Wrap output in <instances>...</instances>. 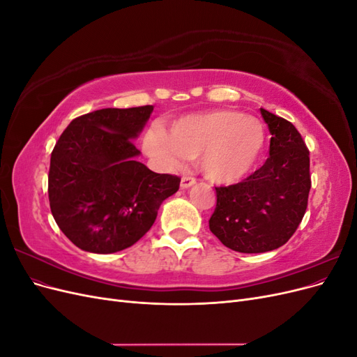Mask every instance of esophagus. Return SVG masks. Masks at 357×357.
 <instances>
[{
    "mask_svg": "<svg viewBox=\"0 0 357 357\" xmlns=\"http://www.w3.org/2000/svg\"><path fill=\"white\" fill-rule=\"evenodd\" d=\"M195 183H197V180L193 178V177H190V176H183V177H181V181H180V186H181V189H188V188L195 185Z\"/></svg>",
    "mask_w": 357,
    "mask_h": 357,
    "instance_id": "esophagus-1",
    "label": "esophagus"
}]
</instances>
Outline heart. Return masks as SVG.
Instances as JSON below:
<instances>
[{
    "label": "heart",
    "mask_w": 357,
    "mask_h": 357,
    "mask_svg": "<svg viewBox=\"0 0 357 357\" xmlns=\"http://www.w3.org/2000/svg\"><path fill=\"white\" fill-rule=\"evenodd\" d=\"M265 142L259 119L235 110H213L181 117L169 134L160 126L152 128L144 137V149L165 168H177L186 158L198 156L205 177L232 185L253 171Z\"/></svg>",
    "instance_id": "1"
}]
</instances>
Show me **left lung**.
Listing matches in <instances>:
<instances>
[{"instance_id":"8db88e82","label":"left lung","mask_w":357,"mask_h":357,"mask_svg":"<svg viewBox=\"0 0 357 357\" xmlns=\"http://www.w3.org/2000/svg\"><path fill=\"white\" fill-rule=\"evenodd\" d=\"M269 158L243 181L215 188L210 231L240 253H265L289 241L304 218L311 189L310 150L298 129L264 109Z\"/></svg>"}]
</instances>
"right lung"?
I'll return each instance as SVG.
<instances>
[{
	"label": "right lung",
	"mask_w": 357,
	"mask_h": 357,
	"mask_svg": "<svg viewBox=\"0 0 357 357\" xmlns=\"http://www.w3.org/2000/svg\"><path fill=\"white\" fill-rule=\"evenodd\" d=\"M153 105L102 109L75 117L50 156L49 202L67 238L84 252L109 255L131 247L152 228L160 204L180 177L158 174L135 160L132 139Z\"/></svg>",
	"instance_id": "obj_1"
}]
</instances>
